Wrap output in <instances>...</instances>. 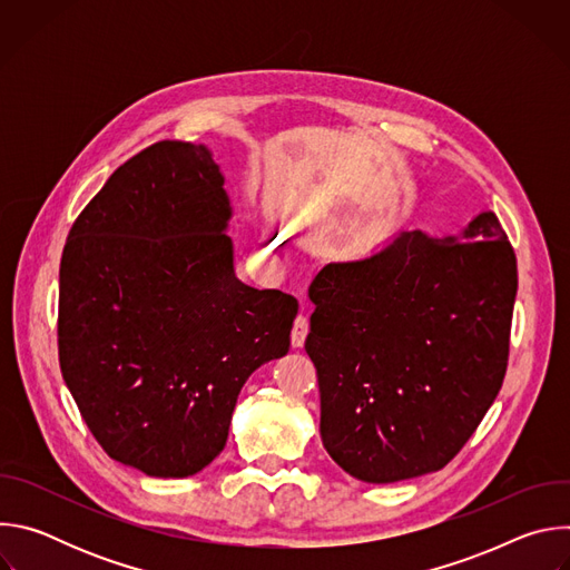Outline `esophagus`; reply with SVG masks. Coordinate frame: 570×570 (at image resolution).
<instances>
[{
	"label": "esophagus",
	"mask_w": 570,
	"mask_h": 570,
	"mask_svg": "<svg viewBox=\"0 0 570 570\" xmlns=\"http://www.w3.org/2000/svg\"><path fill=\"white\" fill-rule=\"evenodd\" d=\"M306 334H308V317H306V306H302V313L295 317V324H293V334H291V345L295 350H299L306 341Z\"/></svg>",
	"instance_id": "esophagus-1"
}]
</instances>
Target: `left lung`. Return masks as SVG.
I'll return each mask as SVG.
<instances>
[{
  "label": "left lung",
  "instance_id": "left-lung-1",
  "mask_svg": "<svg viewBox=\"0 0 570 570\" xmlns=\"http://www.w3.org/2000/svg\"><path fill=\"white\" fill-rule=\"evenodd\" d=\"M517 284L494 212L451 236L401 232L324 266L308 286L304 350L334 462L374 484L451 462L503 385Z\"/></svg>",
  "mask_w": 570,
  "mask_h": 570
}]
</instances>
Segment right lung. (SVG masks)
<instances>
[{
    "label": "right lung",
    "mask_w": 570,
    "mask_h": 570,
    "mask_svg": "<svg viewBox=\"0 0 570 570\" xmlns=\"http://www.w3.org/2000/svg\"><path fill=\"white\" fill-rule=\"evenodd\" d=\"M223 185L205 144H153L108 178L62 250V379L104 451L153 478L203 471L243 383L291 347L297 299L236 277Z\"/></svg>",
    "instance_id": "1"
}]
</instances>
